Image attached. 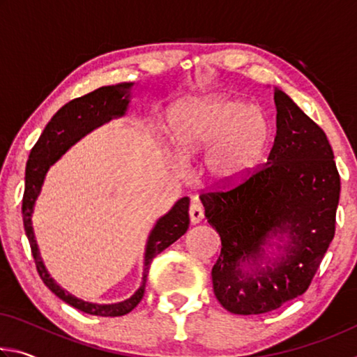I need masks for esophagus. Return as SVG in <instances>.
I'll return each instance as SVG.
<instances>
[{"label":"esophagus","mask_w":357,"mask_h":357,"mask_svg":"<svg viewBox=\"0 0 357 357\" xmlns=\"http://www.w3.org/2000/svg\"><path fill=\"white\" fill-rule=\"evenodd\" d=\"M189 217H190V223H192V225H197V223H200V222L203 220V217H204V208H203V204H202L200 202H198V200L192 202L190 208H189Z\"/></svg>","instance_id":"1"}]
</instances>
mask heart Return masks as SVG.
<instances>
[{
	"label": "heart",
	"mask_w": 357,
	"mask_h": 357,
	"mask_svg": "<svg viewBox=\"0 0 357 357\" xmlns=\"http://www.w3.org/2000/svg\"><path fill=\"white\" fill-rule=\"evenodd\" d=\"M167 126L181 153L206 148L203 172L219 185H234L249 178L271 138L269 121L259 108L223 96L178 102L168 110Z\"/></svg>",
	"instance_id": "heart-1"
}]
</instances>
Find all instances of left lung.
Here are the masks:
<instances>
[{"instance_id": "8db88e82", "label": "left lung", "mask_w": 357, "mask_h": 357, "mask_svg": "<svg viewBox=\"0 0 357 357\" xmlns=\"http://www.w3.org/2000/svg\"><path fill=\"white\" fill-rule=\"evenodd\" d=\"M268 162L228 190L203 192L222 241L213 287L223 309L259 315L304 294L335 234L340 198L328 137L282 89Z\"/></svg>"}]
</instances>
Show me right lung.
<instances>
[{
    "instance_id": "obj_1",
    "label": "right lung",
    "mask_w": 357,
    "mask_h": 357,
    "mask_svg": "<svg viewBox=\"0 0 357 357\" xmlns=\"http://www.w3.org/2000/svg\"><path fill=\"white\" fill-rule=\"evenodd\" d=\"M134 83H119L112 86H102L96 91L84 94L82 98L70 100L69 104L59 108L50 123L45 126L44 132L34 144L25 170V193L22 202V214L25 233L31 245L36 268L42 282L45 283L52 293H55L66 304L75 307L77 310L98 317H123L135 309L138 302L143 299L144 285H146L149 266L153 258L170 247L178 241L189 228V198L183 197L174 203V206L162 215L151 229L146 247H144L143 259V279L142 285L129 299L116 304H93L75 298L66 291L52 279L42 261L38 243H36L33 229V211L34 203L38 200L40 187L44 184L45 174L55 162L68 151L72 144L77 143L82 137L94 130L99 126L108 123L113 118H121L128 110L129 100L134 94Z\"/></svg>"
}]
</instances>
